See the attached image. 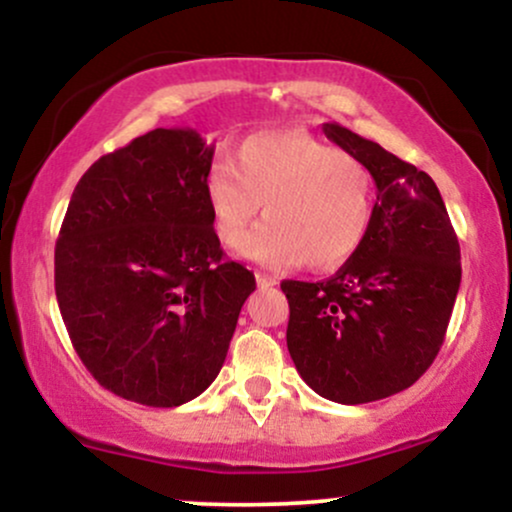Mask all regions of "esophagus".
<instances>
[{
	"label": "esophagus",
	"instance_id": "34e87169",
	"mask_svg": "<svg viewBox=\"0 0 512 512\" xmlns=\"http://www.w3.org/2000/svg\"><path fill=\"white\" fill-rule=\"evenodd\" d=\"M255 281H257V286H260V289H269V286H276L274 276H269V274H264V272H257L255 274Z\"/></svg>",
	"mask_w": 512,
	"mask_h": 512
}]
</instances>
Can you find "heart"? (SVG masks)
Listing matches in <instances>:
<instances>
[{"mask_svg":"<svg viewBox=\"0 0 512 512\" xmlns=\"http://www.w3.org/2000/svg\"><path fill=\"white\" fill-rule=\"evenodd\" d=\"M211 228L236 248L265 202L268 219L243 241L248 260L315 272L342 267L361 250L375 214L366 161L301 129L255 132L204 178Z\"/></svg>","mask_w":512,"mask_h":512,"instance_id":"heart-1","label":"heart"}]
</instances>
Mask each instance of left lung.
<instances>
[{"instance_id": "left-lung-1", "label": "left lung", "mask_w": 512, "mask_h": 512, "mask_svg": "<svg viewBox=\"0 0 512 512\" xmlns=\"http://www.w3.org/2000/svg\"><path fill=\"white\" fill-rule=\"evenodd\" d=\"M322 132L351 151L378 187L361 250L327 281H281L289 298L286 346L320 397L366 404L426 373L460 291V243L436 182L337 122Z\"/></svg>"}]
</instances>
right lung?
I'll return each instance as SVG.
<instances>
[{"label": "right lung", "instance_id": "obj_1", "mask_svg": "<svg viewBox=\"0 0 512 512\" xmlns=\"http://www.w3.org/2000/svg\"><path fill=\"white\" fill-rule=\"evenodd\" d=\"M195 129H151L81 175L55 245L76 354L105 390L180 407L214 383L255 274L223 260Z\"/></svg>", "mask_w": 512, "mask_h": 512}]
</instances>
